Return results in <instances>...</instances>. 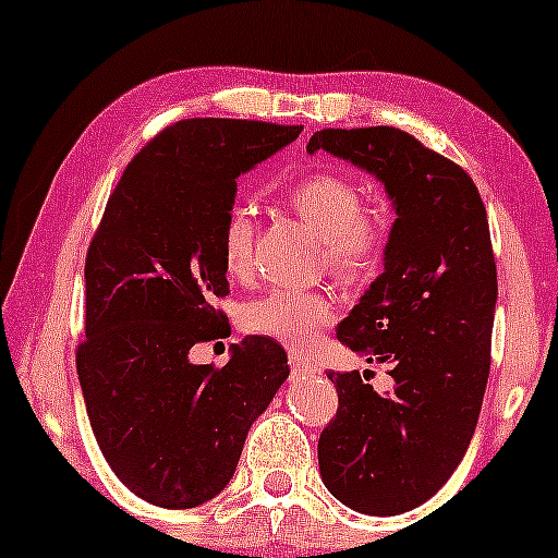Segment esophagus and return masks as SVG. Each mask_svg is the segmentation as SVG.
<instances>
[{
  "label": "esophagus",
  "instance_id": "obj_1",
  "mask_svg": "<svg viewBox=\"0 0 558 558\" xmlns=\"http://www.w3.org/2000/svg\"><path fill=\"white\" fill-rule=\"evenodd\" d=\"M289 368H292L294 378H304V376H312V373H317L315 365H310L307 361H302V357L296 355L289 357Z\"/></svg>",
  "mask_w": 558,
  "mask_h": 558
}]
</instances>
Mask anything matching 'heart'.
Wrapping results in <instances>:
<instances>
[{
    "instance_id": "heart-1",
    "label": "heart",
    "mask_w": 558,
    "mask_h": 558,
    "mask_svg": "<svg viewBox=\"0 0 558 558\" xmlns=\"http://www.w3.org/2000/svg\"><path fill=\"white\" fill-rule=\"evenodd\" d=\"M287 201L312 231L325 239L327 262L345 277H361L371 271L384 254L391 218L384 205H361V187L345 174L315 172L296 180L289 187ZM254 223L248 213L235 208L226 218L223 266L231 277H246L251 271ZM243 327L264 335L294 350L307 353L317 345L319 332L335 319V302L323 292L304 289H274L243 307Z\"/></svg>"
}]
</instances>
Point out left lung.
<instances>
[{"label":"left lung","instance_id":"1","mask_svg":"<svg viewBox=\"0 0 558 558\" xmlns=\"http://www.w3.org/2000/svg\"><path fill=\"white\" fill-rule=\"evenodd\" d=\"M317 149L371 172L396 210L384 274L338 325L342 345L391 365L393 391L327 373L340 407L319 475L342 506L399 515L447 483L475 434L498 300L490 226L470 174L401 129H323Z\"/></svg>","mask_w":558,"mask_h":558}]
</instances>
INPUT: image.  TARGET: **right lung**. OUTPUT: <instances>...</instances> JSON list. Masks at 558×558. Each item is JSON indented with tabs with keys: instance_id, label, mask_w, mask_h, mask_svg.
Returning <instances> with one entry per match:
<instances>
[{
	"instance_id": "add662e5",
	"label": "right lung",
	"mask_w": 558,
	"mask_h": 558,
	"mask_svg": "<svg viewBox=\"0 0 558 558\" xmlns=\"http://www.w3.org/2000/svg\"><path fill=\"white\" fill-rule=\"evenodd\" d=\"M302 126L185 119L126 165L86 256L75 365L98 447L134 495L195 508L231 483L251 424L289 378L277 340L248 335L223 368L190 348L226 335V218L235 180Z\"/></svg>"
}]
</instances>
